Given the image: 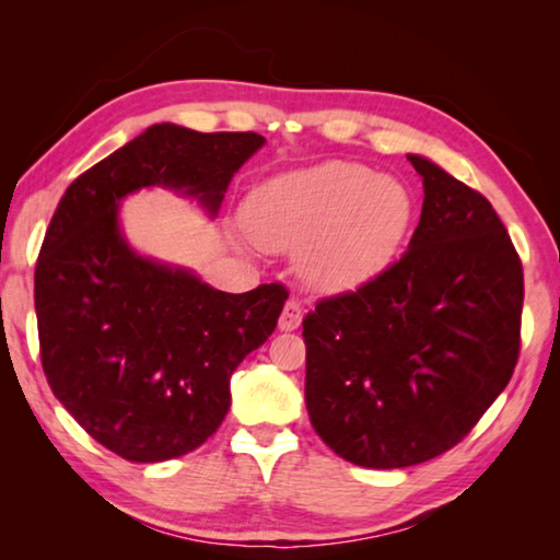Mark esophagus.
Returning a JSON list of instances; mask_svg holds the SVG:
<instances>
[{"instance_id": "esophagus-1", "label": "esophagus", "mask_w": 560, "mask_h": 560, "mask_svg": "<svg viewBox=\"0 0 560 560\" xmlns=\"http://www.w3.org/2000/svg\"><path fill=\"white\" fill-rule=\"evenodd\" d=\"M303 320V308L299 301H287V306H283L281 316H279V328L281 330H296Z\"/></svg>"}]
</instances>
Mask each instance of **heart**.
I'll return each mask as SVG.
<instances>
[{
	"label": "heart",
	"instance_id": "heart-1",
	"mask_svg": "<svg viewBox=\"0 0 560 560\" xmlns=\"http://www.w3.org/2000/svg\"><path fill=\"white\" fill-rule=\"evenodd\" d=\"M412 217V192L400 179L340 160L273 177L246 205L257 242L273 252H306L303 273L320 291L375 279L400 249Z\"/></svg>",
	"mask_w": 560,
	"mask_h": 560
}]
</instances>
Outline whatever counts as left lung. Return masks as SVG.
I'll list each match as a JSON object with an SVG mask.
<instances>
[{"instance_id": "left-lung-1", "label": "left lung", "mask_w": 560, "mask_h": 560, "mask_svg": "<svg viewBox=\"0 0 560 560\" xmlns=\"http://www.w3.org/2000/svg\"><path fill=\"white\" fill-rule=\"evenodd\" d=\"M424 200L407 252L303 318L306 407L318 438L360 467L440 457L509 385L524 269L477 189L407 155Z\"/></svg>"}]
</instances>
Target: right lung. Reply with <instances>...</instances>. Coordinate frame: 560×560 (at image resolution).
<instances>
[{"mask_svg":"<svg viewBox=\"0 0 560 560\" xmlns=\"http://www.w3.org/2000/svg\"><path fill=\"white\" fill-rule=\"evenodd\" d=\"M261 145L259 132L150 126L75 177L51 217L34 271L46 381L122 459L165 462L212 438L230 412L232 373L273 334L289 291L261 283L224 293L138 257L120 234L118 202L165 185L217 214Z\"/></svg>","mask_w":560,"mask_h":560,"instance_id":"obj_1","label":"right lung"}]
</instances>
